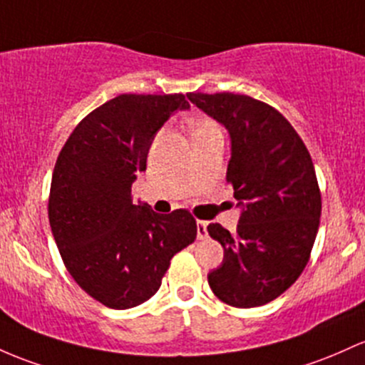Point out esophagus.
<instances>
[{"label": "esophagus", "instance_id": "esophagus-1", "mask_svg": "<svg viewBox=\"0 0 365 365\" xmlns=\"http://www.w3.org/2000/svg\"><path fill=\"white\" fill-rule=\"evenodd\" d=\"M197 239H206L207 237V223L206 222H197Z\"/></svg>", "mask_w": 365, "mask_h": 365}]
</instances>
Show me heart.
Masks as SVG:
<instances>
[{"mask_svg":"<svg viewBox=\"0 0 365 365\" xmlns=\"http://www.w3.org/2000/svg\"><path fill=\"white\" fill-rule=\"evenodd\" d=\"M190 131H192V138L194 140L210 137V135H222V130H220L218 124L206 118L194 119V121L190 123Z\"/></svg>","mask_w":365,"mask_h":365,"instance_id":"b5f03b06","label":"heart"}]
</instances>
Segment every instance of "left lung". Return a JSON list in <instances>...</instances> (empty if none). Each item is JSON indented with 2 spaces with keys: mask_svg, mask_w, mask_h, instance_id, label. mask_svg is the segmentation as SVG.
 <instances>
[{
  "mask_svg": "<svg viewBox=\"0 0 365 365\" xmlns=\"http://www.w3.org/2000/svg\"><path fill=\"white\" fill-rule=\"evenodd\" d=\"M230 135L227 182L241 207L237 230L210 223L223 262L207 274L215 296L237 308L262 307L299 277L319 230L314 163L289 121L247 95L189 93Z\"/></svg>",
  "mask_w": 365,
  "mask_h": 365,
  "instance_id": "1",
  "label": "left lung"
}]
</instances>
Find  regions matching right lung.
I'll use <instances>...</instances> for the list:
<instances>
[{
    "mask_svg": "<svg viewBox=\"0 0 365 365\" xmlns=\"http://www.w3.org/2000/svg\"><path fill=\"white\" fill-rule=\"evenodd\" d=\"M185 109L182 93L119 95L90 112L60 150L51 234L72 279L102 305L126 310L152 298L171 258L197 235L187 210L159 215L131 201L155 133Z\"/></svg>",
    "mask_w": 365,
    "mask_h": 365,
    "instance_id": "right-lung-1",
    "label": "right lung"
}]
</instances>
